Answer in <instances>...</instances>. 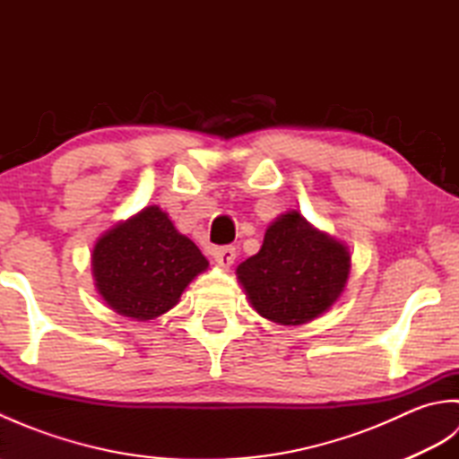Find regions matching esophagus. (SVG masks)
<instances>
[{"label": "esophagus", "mask_w": 459, "mask_h": 459, "mask_svg": "<svg viewBox=\"0 0 459 459\" xmlns=\"http://www.w3.org/2000/svg\"><path fill=\"white\" fill-rule=\"evenodd\" d=\"M214 260L222 268H230L237 260V248L235 247H221L214 250Z\"/></svg>", "instance_id": "34e87169"}]
</instances>
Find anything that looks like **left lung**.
<instances>
[{
  "label": "left lung",
  "instance_id": "8db88e82",
  "mask_svg": "<svg viewBox=\"0 0 459 459\" xmlns=\"http://www.w3.org/2000/svg\"><path fill=\"white\" fill-rule=\"evenodd\" d=\"M349 270L343 242L317 230L298 211H288L266 229L258 255L242 262L237 276L262 317L301 325L335 304Z\"/></svg>",
  "mask_w": 459,
  "mask_h": 459
}]
</instances>
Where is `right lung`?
<instances>
[{
    "mask_svg": "<svg viewBox=\"0 0 459 459\" xmlns=\"http://www.w3.org/2000/svg\"><path fill=\"white\" fill-rule=\"evenodd\" d=\"M209 268L193 240L158 204L114 224L92 250L94 284L116 314L138 321L178 306L193 278Z\"/></svg>",
    "mask_w": 459,
    "mask_h": 459,
    "instance_id": "obj_1",
    "label": "right lung"
}]
</instances>
